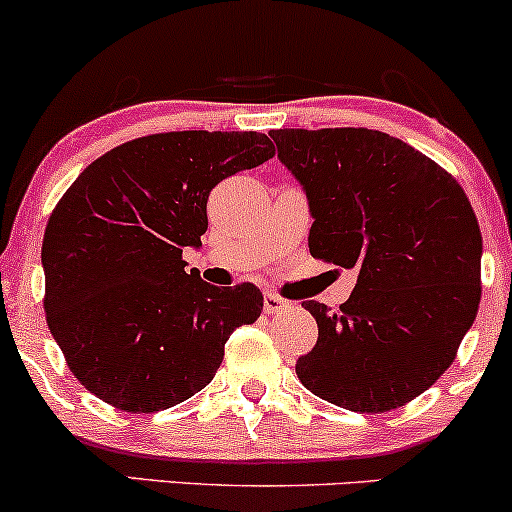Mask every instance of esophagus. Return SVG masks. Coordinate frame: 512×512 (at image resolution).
I'll return each mask as SVG.
<instances>
[{"instance_id":"obj_1","label":"esophagus","mask_w":512,"mask_h":512,"mask_svg":"<svg viewBox=\"0 0 512 512\" xmlns=\"http://www.w3.org/2000/svg\"><path fill=\"white\" fill-rule=\"evenodd\" d=\"M289 301H284V298L274 296V293H264V313H279V310H284Z\"/></svg>"}]
</instances>
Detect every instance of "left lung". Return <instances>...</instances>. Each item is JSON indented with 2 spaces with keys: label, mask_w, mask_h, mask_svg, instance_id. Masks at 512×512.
<instances>
[{
  "label": "left lung",
  "mask_w": 512,
  "mask_h": 512,
  "mask_svg": "<svg viewBox=\"0 0 512 512\" xmlns=\"http://www.w3.org/2000/svg\"><path fill=\"white\" fill-rule=\"evenodd\" d=\"M301 182L317 260L356 269L349 301H305L317 344L298 380L351 411H390L428 390L472 327L481 231L457 180L402 139L363 127L272 129Z\"/></svg>",
  "instance_id": "1"
}]
</instances>
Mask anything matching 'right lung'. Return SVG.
Listing matches in <instances>:
<instances>
[{"instance_id":"1","label":"right lung","mask_w":512,"mask_h":512,"mask_svg":"<svg viewBox=\"0 0 512 512\" xmlns=\"http://www.w3.org/2000/svg\"><path fill=\"white\" fill-rule=\"evenodd\" d=\"M272 156L260 132L151 134L96 158L64 192L40 255L45 315L88 392L149 414L211 383L262 293L207 284L182 250L202 245L209 192Z\"/></svg>"}]
</instances>
